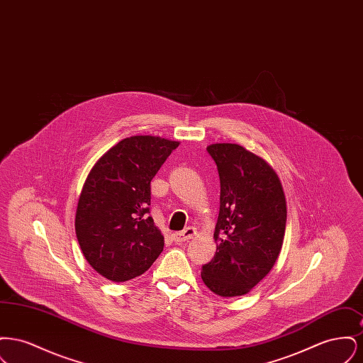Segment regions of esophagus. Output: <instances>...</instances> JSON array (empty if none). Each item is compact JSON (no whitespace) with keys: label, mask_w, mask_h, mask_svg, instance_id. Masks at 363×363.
<instances>
[{"label":"esophagus","mask_w":363,"mask_h":363,"mask_svg":"<svg viewBox=\"0 0 363 363\" xmlns=\"http://www.w3.org/2000/svg\"><path fill=\"white\" fill-rule=\"evenodd\" d=\"M197 234V230L194 227H188L181 233H175L173 234V240L175 242H185L191 240L194 235Z\"/></svg>","instance_id":"34e87169"}]
</instances>
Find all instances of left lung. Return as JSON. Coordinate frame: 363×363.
Returning <instances> with one entry per match:
<instances>
[{"mask_svg":"<svg viewBox=\"0 0 363 363\" xmlns=\"http://www.w3.org/2000/svg\"><path fill=\"white\" fill-rule=\"evenodd\" d=\"M220 179L216 253L201 277L212 293H249L275 265L284 240L287 207L277 172L240 144L207 147Z\"/></svg>","mask_w":363,"mask_h":363,"instance_id":"left-lung-1","label":"left lung"}]
</instances>
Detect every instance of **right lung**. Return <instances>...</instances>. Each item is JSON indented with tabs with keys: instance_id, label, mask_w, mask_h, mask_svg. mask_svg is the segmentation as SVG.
Masks as SVG:
<instances>
[{
	"instance_id": "obj_1",
	"label": "right lung",
	"mask_w": 363,
	"mask_h": 363,
	"mask_svg": "<svg viewBox=\"0 0 363 363\" xmlns=\"http://www.w3.org/2000/svg\"><path fill=\"white\" fill-rule=\"evenodd\" d=\"M178 141L132 136L111 147L91 169L79 197L74 228L88 264L111 281L143 275L164 238L148 216L151 181Z\"/></svg>"
}]
</instances>
